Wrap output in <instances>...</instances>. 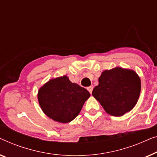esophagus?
<instances>
[{"instance_id":"esophagus-1","label":"esophagus","mask_w":157,"mask_h":157,"mask_svg":"<svg viewBox=\"0 0 157 157\" xmlns=\"http://www.w3.org/2000/svg\"><path fill=\"white\" fill-rule=\"evenodd\" d=\"M87 89L88 91H89L90 93V94H92V90H93V87H92V86H90V87H88L87 88Z\"/></svg>"}]
</instances>
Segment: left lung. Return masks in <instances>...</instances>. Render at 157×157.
Here are the masks:
<instances>
[{
    "instance_id": "left-lung-1",
    "label": "left lung",
    "mask_w": 157,
    "mask_h": 157,
    "mask_svg": "<svg viewBox=\"0 0 157 157\" xmlns=\"http://www.w3.org/2000/svg\"><path fill=\"white\" fill-rule=\"evenodd\" d=\"M141 90V81L133 70L116 67L105 70L92 95L112 116H122L133 109Z\"/></svg>"
}]
</instances>
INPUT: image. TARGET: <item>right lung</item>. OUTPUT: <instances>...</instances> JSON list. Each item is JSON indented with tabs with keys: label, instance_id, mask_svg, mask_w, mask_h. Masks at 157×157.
Returning <instances> with one entry per match:
<instances>
[{
	"label": "right lung",
	"instance_id": "1",
	"mask_svg": "<svg viewBox=\"0 0 157 157\" xmlns=\"http://www.w3.org/2000/svg\"><path fill=\"white\" fill-rule=\"evenodd\" d=\"M90 94L72 83L67 76L51 79L38 92V101L44 113L58 122L67 123L80 112Z\"/></svg>",
	"mask_w": 157,
	"mask_h": 157
}]
</instances>
